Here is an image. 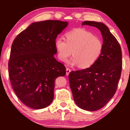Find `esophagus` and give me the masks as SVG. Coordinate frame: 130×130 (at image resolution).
<instances>
[{
	"instance_id": "obj_1",
	"label": "esophagus",
	"mask_w": 130,
	"mask_h": 130,
	"mask_svg": "<svg viewBox=\"0 0 130 130\" xmlns=\"http://www.w3.org/2000/svg\"><path fill=\"white\" fill-rule=\"evenodd\" d=\"M70 72H71V69H69V68H67L66 69V75L68 76L69 74V73H70Z\"/></svg>"
}]
</instances>
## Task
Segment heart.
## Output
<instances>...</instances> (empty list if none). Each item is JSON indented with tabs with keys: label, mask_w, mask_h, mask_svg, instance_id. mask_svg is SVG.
Wrapping results in <instances>:
<instances>
[{
	"label": "heart",
	"mask_w": 130,
	"mask_h": 130,
	"mask_svg": "<svg viewBox=\"0 0 130 130\" xmlns=\"http://www.w3.org/2000/svg\"><path fill=\"white\" fill-rule=\"evenodd\" d=\"M54 44L61 61H66L73 50V57L68 61L69 64L79 66L82 69L93 66L100 57L103 49L102 41L83 28L68 32L66 40L61 37L56 38Z\"/></svg>",
	"instance_id": "obj_1"
}]
</instances>
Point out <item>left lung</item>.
<instances>
[{"instance_id":"obj_1","label":"left lung","mask_w":130,"mask_h":130,"mask_svg":"<svg viewBox=\"0 0 130 130\" xmlns=\"http://www.w3.org/2000/svg\"><path fill=\"white\" fill-rule=\"evenodd\" d=\"M82 25L95 26L101 31L102 52L93 66L72 71L69 79L76 104L81 109L93 111L104 107L116 92L122 70L121 49L116 38L102 22L85 21Z\"/></svg>"}]
</instances>
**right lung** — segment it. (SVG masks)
Masks as SVG:
<instances>
[{
    "mask_svg": "<svg viewBox=\"0 0 130 130\" xmlns=\"http://www.w3.org/2000/svg\"><path fill=\"white\" fill-rule=\"evenodd\" d=\"M68 22L47 20L32 23L14 40L8 70L12 88L28 107L40 109L54 99L55 80L66 74L54 57L55 41Z\"/></svg>",
    "mask_w": 130,
    "mask_h": 130,
    "instance_id": "right-lung-1",
    "label": "right lung"
}]
</instances>
